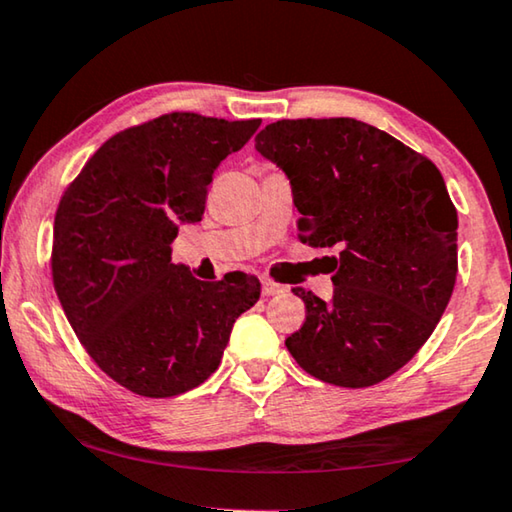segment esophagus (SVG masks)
Returning <instances> with one entry per match:
<instances>
[{
  "label": "esophagus",
  "mask_w": 512,
  "mask_h": 512,
  "mask_svg": "<svg viewBox=\"0 0 512 512\" xmlns=\"http://www.w3.org/2000/svg\"><path fill=\"white\" fill-rule=\"evenodd\" d=\"M287 287L285 285H278V282H273L269 278L262 280V294L264 296H278V294H285Z\"/></svg>",
  "instance_id": "1"
}]
</instances>
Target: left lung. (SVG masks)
<instances>
[{"label":"left lung","mask_w":512,"mask_h":512,"mask_svg":"<svg viewBox=\"0 0 512 512\" xmlns=\"http://www.w3.org/2000/svg\"><path fill=\"white\" fill-rule=\"evenodd\" d=\"M255 148L291 180L298 239L339 246L332 300L294 289L287 337L310 376L371 387L408 364L444 314L458 273V212L431 159L355 118L278 120Z\"/></svg>","instance_id":"1"}]
</instances>
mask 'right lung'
Listing matches in <instances>:
<instances>
[{"mask_svg": "<svg viewBox=\"0 0 512 512\" xmlns=\"http://www.w3.org/2000/svg\"><path fill=\"white\" fill-rule=\"evenodd\" d=\"M262 120L173 111L113 134L63 191L52 280L81 346L109 378L148 399L212 376L259 280L193 278L170 262L182 223L205 214L207 186Z\"/></svg>", "mask_w": 512, "mask_h": 512, "instance_id": "add662e5", "label": "right lung"}]
</instances>
